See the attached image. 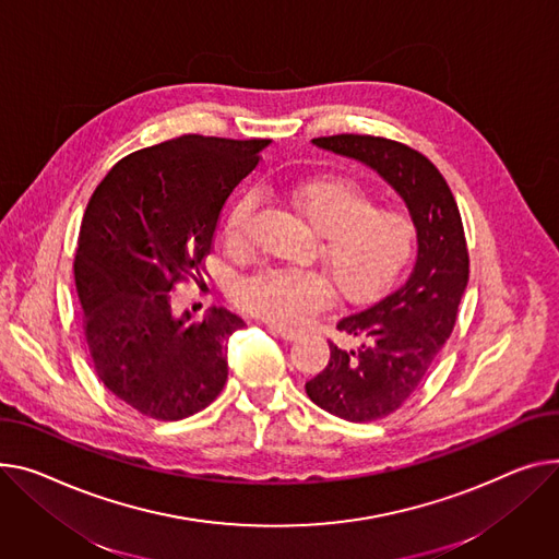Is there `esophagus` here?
<instances>
[{"instance_id": "34e87169", "label": "esophagus", "mask_w": 559, "mask_h": 559, "mask_svg": "<svg viewBox=\"0 0 559 559\" xmlns=\"http://www.w3.org/2000/svg\"><path fill=\"white\" fill-rule=\"evenodd\" d=\"M267 330L272 332V334H276V337H281V340H285V342H292V340H296L299 337V330H292V328H283V325H267Z\"/></svg>"}]
</instances>
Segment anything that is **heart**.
Listing matches in <instances>:
<instances>
[{
  "label": "heart",
  "mask_w": 559,
  "mask_h": 559,
  "mask_svg": "<svg viewBox=\"0 0 559 559\" xmlns=\"http://www.w3.org/2000/svg\"><path fill=\"white\" fill-rule=\"evenodd\" d=\"M289 202L319 236V253L334 287L348 299H364L389 287L416 247L408 213L376 206V198L348 177H308L287 189ZM255 209L242 195L227 219L229 242H242ZM330 285L317 270H263L238 285V301L274 323H294L328 301Z\"/></svg>",
  "instance_id": "obj_1"
}]
</instances>
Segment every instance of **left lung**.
I'll list each match as a JSON object with an SVG mask.
<instances>
[{"mask_svg": "<svg viewBox=\"0 0 559 559\" xmlns=\"http://www.w3.org/2000/svg\"><path fill=\"white\" fill-rule=\"evenodd\" d=\"M312 143L373 168L404 200L416 225L412 274L384 299L337 323L361 344L348 350L330 344L328 366L306 384L323 412L370 423L402 406L450 340L469 276L463 222L448 181L408 145L368 134L319 136Z\"/></svg>", "mask_w": 559, "mask_h": 559, "instance_id": "8db88e82", "label": "left lung"}]
</instances>
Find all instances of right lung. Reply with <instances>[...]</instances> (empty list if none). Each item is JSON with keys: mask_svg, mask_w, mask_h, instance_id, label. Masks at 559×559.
Here are the masks:
<instances>
[{"mask_svg": "<svg viewBox=\"0 0 559 559\" xmlns=\"http://www.w3.org/2000/svg\"><path fill=\"white\" fill-rule=\"evenodd\" d=\"M267 145L183 134L143 147L87 204L73 263L85 340L103 384L147 418H189L227 382V342L245 321L213 308L193 323L168 294L200 272L222 206Z\"/></svg>", "mask_w": 559, "mask_h": 559, "instance_id": "1", "label": "right lung"}]
</instances>
